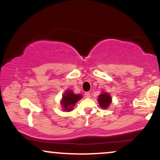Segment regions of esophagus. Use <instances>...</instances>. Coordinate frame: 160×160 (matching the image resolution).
<instances>
[{"mask_svg": "<svg viewBox=\"0 0 160 160\" xmlns=\"http://www.w3.org/2000/svg\"><path fill=\"white\" fill-rule=\"evenodd\" d=\"M84 96H85V98H90V93H89V92H85V93H84Z\"/></svg>", "mask_w": 160, "mask_h": 160, "instance_id": "1", "label": "esophagus"}]
</instances>
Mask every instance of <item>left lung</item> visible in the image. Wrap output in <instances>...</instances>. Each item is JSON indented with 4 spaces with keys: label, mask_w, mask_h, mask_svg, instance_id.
Instances as JSON below:
<instances>
[{
    "label": "left lung",
    "mask_w": 160,
    "mask_h": 160,
    "mask_svg": "<svg viewBox=\"0 0 160 160\" xmlns=\"http://www.w3.org/2000/svg\"><path fill=\"white\" fill-rule=\"evenodd\" d=\"M98 102L101 108L107 109L112 102V98L109 93L106 92H102L98 97Z\"/></svg>",
    "instance_id": "8db88e82"
}]
</instances>
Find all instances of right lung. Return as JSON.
I'll use <instances>...</instances> for the list:
<instances>
[{
  "label": "right lung",
  "instance_id": "add662e5",
  "mask_svg": "<svg viewBox=\"0 0 160 160\" xmlns=\"http://www.w3.org/2000/svg\"><path fill=\"white\" fill-rule=\"evenodd\" d=\"M82 98V95L80 94H74V92L71 89H67L62 95L61 100V104L63 108V111L69 112L73 111L74 107L77 102Z\"/></svg>",
  "mask_w": 160,
  "mask_h": 160
}]
</instances>
